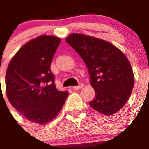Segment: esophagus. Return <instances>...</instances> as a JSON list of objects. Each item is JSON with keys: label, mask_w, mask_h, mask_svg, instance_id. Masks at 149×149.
Instances as JSON below:
<instances>
[{"label": "esophagus", "mask_w": 149, "mask_h": 149, "mask_svg": "<svg viewBox=\"0 0 149 149\" xmlns=\"http://www.w3.org/2000/svg\"><path fill=\"white\" fill-rule=\"evenodd\" d=\"M83 83H80L79 85L76 86L72 87V89H74V90H78V89H81V88H83Z\"/></svg>", "instance_id": "obj_1"}]
</instances>
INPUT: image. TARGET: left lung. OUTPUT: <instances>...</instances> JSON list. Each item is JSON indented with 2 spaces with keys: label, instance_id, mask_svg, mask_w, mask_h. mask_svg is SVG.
Wrapping results in <instances>:
<instances>
[{
  "label": "left lung",
  "instance_id": "8db88e82",
  "mask_svg": "<svg viewBox=\"0 0 149 149\" xmlns=\"http://www.w3.org/2000/svg\"><path fill=\"white\" fill-rule=\"evenodd\" d=\"M66 41L80 56L89 71L95 93L89 106L106 116L118 112L129 99L135 79L124 54L112 43L91 36L72 33Z\"/></svg>",
  "mask_w": 149,
  "mask_h": 149
}]
</instances>
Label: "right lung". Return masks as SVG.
<instances>
[{
    "mask_svg": "<svg viewBox=\"0 0 149 149\" xmlns=\"http://www.w3.org/2000/svg\"><path fill=\"white\" fill-rule=\"evenodd\" d=\"M60 39L43 35L20 48L6 72L9 102L23 116L43 125L54 119L65 103L68 91L56 88L50 64Z\"/></svg>",
    "mask_w": 149,
    "mask_h": 149,
    "instance_id": "add662e5",
    "label": "right lung"
}]
</instances>
